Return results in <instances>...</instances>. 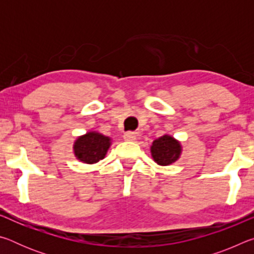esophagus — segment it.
Wrapping results in <instances>:
<instances>
[{"label":"esophagus","mask_w":254,"mask_h":254,"mask_svg":"<svg viewBox=\"0 0 254 254\" xmlns=\"http://www.w3.org/2000/svg\"><path fill=\"white\" fill-rule=\"evenodd\" d=\"M123 137L126 141H134L137 137V133L136 132H126L124 133Z\"/></svg>","instance_id":"34e87169"}]
</instances>
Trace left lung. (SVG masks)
Masks as SVG:
<instances>
[{
    "instance_id": "1",
    "label": "left lung",
    "mask_w": 254,
    "mask_h": 254,
    "mask_svg": "<svg viewBox=\"0 0 254 254\" xmlns=\"http://www.w3.org/2000/svg\"><path fill=\"white\" fill-rule=\"evenodd\" d=\"M182 153V144L171 135L165 134L154 140L151 145V156L160 166H169L178 160Z\"/></svg>"
}]
</instances>
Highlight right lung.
<instances>
[{"label":"right lung","instance_id":"add662e5","mask_svg":"<svg viewBox=\"0 0 254 254\" xmlns=\"http://www.w3.org/2000/svg\"><path fill=\"white\" fill-rule=\"evenodd\" d=\"M111 145V137L92 131L77 137L74 143L76 158L84 163H96L104 159Z\"/></svg>","mask_w":254,"mask_h":254}]
</instances>
